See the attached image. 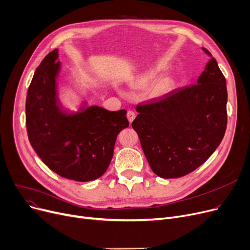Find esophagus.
<instances>
[{
  "label": "esophagus",
  "mask_w": 250,
  "mask_h": 250,
  "mask_svg": "<svg viewBox=\"0 0 250 250\" xmlns=\"http://www.w3.org/2000/svg\"><path fill=\"white\" fill-rule=\"evenodd\" d=\"M135 117H136V114H135L134 111H128V113H127V118H128V120H129L130 123L133 122Z\"/></svg>",
  "instance_id": "obj_1"
}]
</instances>
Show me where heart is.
I'll return each mask as SVG.
<instances>
[{"mask_svg": "<svg viewBox=\"0 0 250 250\" xmlns=\"http://www.w3.org/2000/svg\"><path fill=\"white\" fill-rule=\"evenodd\" d=\"M166 68V65L163 63H159L156 66H152L149 69H147L146 72L138 74L134 77H132L129 81V84L133 88H141L148 85L149 83L157 77V75ZM173 87V80L170 77L164 78L161 80L158 84L154 86L152 93L156 97H162L164 94L168 93Z\"/></svg>", "mask_w": 250, "mask_h": 250, "instance_id": "b5f03b06", "label": "heart"}]
</instances>
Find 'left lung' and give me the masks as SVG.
Segmentation results:
<instances>
[{"mask_svg": "<svg viewBox=\"0 0 250 250\" xmlns=\"http://www.w3.org/2000/svg\"><path fill=\"white\" fill-rule=\"evenodd\" d=\"M196 84L138 104L132 122L154 174L170 179L191 173L220 146L227 128L226 79L211 54Z\"/></svg>", "mask_w": 250, "mask_h": 250, "instance_id": "1", "label": "left lung"}]
</instances>
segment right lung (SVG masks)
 I'll list each match as a JSON object with an SVG mask.
<instances>
[{
    "label": "right lung",
    "mask_w": 250,
    "mask_h": 250,
    "mask_svg": "<svg viewBox=\"0 0 250 250\" xmlns=\"http://www.w3.org/2000/svg\"><path fill=\"white\" fill-rule=\"evenodd\" d=\"M58 49L49 53L35 73L26 97V128L30 145L42 161L67 179L87 182L100 178L112 161L118 134L129 126L125 110L98 105L78 113L62 111L57 92Z\"/></svg>",
    "instance_id": "obj_1"
}]
</instances>
